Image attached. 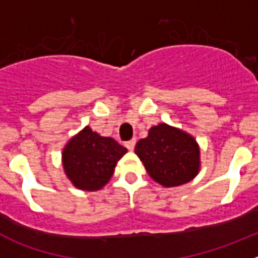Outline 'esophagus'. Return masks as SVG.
Listing matches in <instances>:
<instances>
[{"label":"esophagus","mask_w":258,"mask_h":258,"mask_svg":"<svg viewBox=\"0 0 258 258\" xmlns=\"http://www.w3.org/2000/svg\"><path fill=\"white\" fill-rule=\"evenodd\" d=\"M136 143H137L136 138H133V140L125 142V146H126L127 150H134V147H136Z\"/></svg>","instance_id":"1"}]
</instances>
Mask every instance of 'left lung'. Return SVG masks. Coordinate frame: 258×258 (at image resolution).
<instances>
[{"label":"left lung","mask_w":258,"mask_h":258,"mask_svg":"<svg viewBox=\"0 0 258 258\" xmlns=\"http://www.w3.org/2000/svg\"><path fill=\"white\" fill-rule=\"evenodd\" d=\"M136 154L154 181L165 187L187 183L199 172V146L190 134L159 124L138 141Z\"/></svg>","instance_id":"8db88e82"}]
</instances>
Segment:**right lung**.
<instances>
[{
    "label": "right lung",
    "mask_w": 258,
    "mask_h": 258,
    "mask_svg": "<svg viewBox=\"0 0 258 258\" xmlns=\"http://www.w3.org/2000/svg\"><path fill=\"white\" fill-rule=\"evenodd\" d=\"M126 149L89 126L74 137L63 150V166L71 182L80 190H99L109 181L116 163Z\"/></svg>",
    "instance_id": "1"
}]
</instances>
